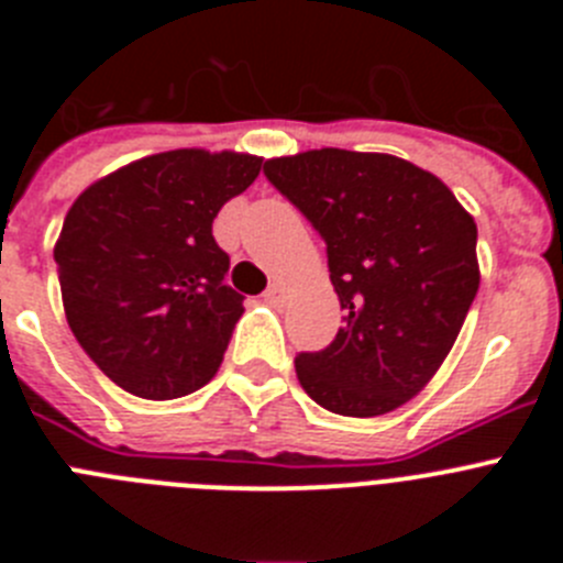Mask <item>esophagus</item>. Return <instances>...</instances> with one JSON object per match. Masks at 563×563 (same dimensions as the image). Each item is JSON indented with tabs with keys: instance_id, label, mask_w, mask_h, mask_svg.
<instances>
[{
	"instance_id": "1",
	"label": "esophagus",
	"mask_w": 563,
	"mask_h": 563,
	"mask_svg": "<svg viewBox=\"0 0 563 563\" xmlns=\"http://www.w3.org/2000/svg\"><path fill=\"white\" fill-rule=\"evenodd\" d=\"M265 301H267V305H271V307H278V305H282V287L273 285L271 290L265 292Z\"/></svg>"
}]
</instances>
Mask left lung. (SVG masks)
<instances>
[{"mask_svg":"<svg viewBox=\"0 0 563 563\" xmlns=\"http://www.w3.org/2000/svg\"><path fill=\"white\" fill-rule=\"evenodd\" d=\"M265 174L324 236L343 310L335 341L296 357L298 383L343 417L400 409L449 357L479 290L474 217L395 154L310 148Z\"/></svg>","mask_w":563,"mask_h":563,"instance_id":"left-lung-1","label":"left lung"}]
</instances>
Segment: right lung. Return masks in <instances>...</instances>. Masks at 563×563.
Returning a JSON list of instances; mask_svg holds the SVG:
<instances>
[{"mask_svg":"<svg viewBox=\"0 0 563 563\" xmlns=\"http://www.w3.org/2000/svg\"><path fill=\"white\" fill-rule=\"evenodd\" d=\"M262 172L245 152L174 148L78 194L53 256L64 316L98 369L129 395L174 400L206 386L245 307L222 285L220 208Z\"/></svg>","mask_w":563,"mask_h":563,"instance_id":"add662e5","label":"right lung"}]
</instances>
